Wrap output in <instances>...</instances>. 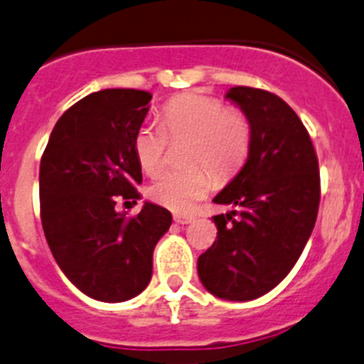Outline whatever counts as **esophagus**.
<instances>
[{"label": "esophagus", "instance_id": "obj_1", "mask_svg": "<svg viewBox=\"0 0 364 364\" xmlns=\"http://www.w3.org/2000/svg\"><path fill=\"white\" fill-rule=\"evenodd\" d=\"M174 220L178 224H190V223H193V217L192 215H174Z\"/></svg>", "mask_w": 364, "mask_h": 364}]
</instances>
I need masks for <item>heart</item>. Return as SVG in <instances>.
<instances>
[{
  "label": "heart",
  "mask_w": 364,
  "mask_h": 364,
  "mask_svg": "<svg viewBox=\"0 0 364 364\" xmlns=\"http://www.w3.org/2000/svg\"><path fill=\"white\" fill-rule=\"evenodd\" d=\"M166 136L190 138L186 161L206 164L219 178L233 174L242 165L251 138L250 124L242 114L228 111L217 98L199 93L172 98L161 111V125L147 122L136 129L132 149L147 174L161 171ZM205 167L193 165L163 172L149 186V198L172 212H190L212 188V174Z\"/></svg>",
  "instance_id": "1"
}]
</instances>
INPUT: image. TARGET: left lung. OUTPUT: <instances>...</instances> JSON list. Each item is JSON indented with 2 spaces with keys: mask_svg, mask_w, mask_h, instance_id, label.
Segmentation results:
<instances>
[{
  "mask_svg": "<svg viewBox=\"0 0 364 364\" xmlns=\"http://www.w3.org/2000/svg\"><path fill=\"white\" fill-rule=\"evenodd\" d=\"M224 97L250 124V151L239 174L213 203L217 240L198 259V274L213 296L250 301L269 293L293 269L314 228L320 171L311 136L280 97L237 86Z\"/></svg>",
  "mask_w": 364,
  "mask_h": 364,
  "instance_id": "left-lung-1",
  "label": "left lung"
}]
</instances>
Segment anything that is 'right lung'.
<instances>
[{"label":"right lung","mask_w":364,"mask_h":364,"mask_svg":"<svg viewBox=\"0 0 364 364\" xmlns=\"http://www.w3.org/2000/svg\"><path fill=\"white\" fill-rule=\"evenodd\" d=\"M152 95L102 90L57 120L39 168L41 223L53 259L86 296L107 304L138 296L151 282L152 253L172 213L154 203L129 219L118 198L140 199L132 149Z\"/></svg>","instance_id":"right-lung-1"}]
</instances>
